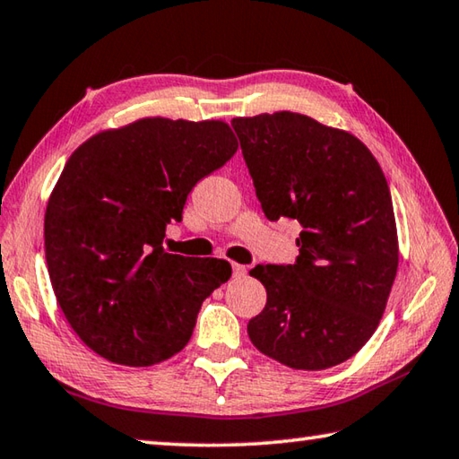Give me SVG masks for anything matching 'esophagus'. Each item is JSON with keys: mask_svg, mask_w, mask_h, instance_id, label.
Returning <instances> with one entry per match:
<instances>
[{"mask_svg": "<svg viewBox=\"0 0 459 459\" xmlns=\"http://www.w3.org/2000/svg\"><path fill=\"white\" fill-rule=\"evenodd\" d=\"M247 275V267L245 265H238V263H232V277H245Z\"/></svg>", "mask_w": 459, "mask_h": 459, "instance_id": "1", "label": "esophagus"}]
</instances>
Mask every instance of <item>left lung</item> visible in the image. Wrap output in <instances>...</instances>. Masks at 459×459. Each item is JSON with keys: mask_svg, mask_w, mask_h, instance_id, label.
I'll return each instance as SVG.
<instances>
[{"mask_svg": "<svg viewBox=\"0 0 459 459\" xmlns=\"http://www.w3.org/2000/svg\"><path fill=\"white\" fill-rule=\"evenodd\" d=\"M230 126L267 219L301 224L295 263L251 269L267 304L248 338L285 367H336L375 333L397 275L386 178L362 142L307 115L263 113Z\"/></svg>", "mask_w": 459, "mask_h": 459, "instance_id": "1", "label": "left lung"}]
</instances>
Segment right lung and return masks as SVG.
Returning <instances> with one entry per match:
<instances>
[{
  "label": "right lung",
  "mask_w": 459,
  "mask_h": 459,
  "mask_svg": "<svg viewBox=\"0 0 459 459\" xmlns=\"http://www.w3.org/2000/svg\"><path fill=\"white\" fill-rule=\"evenodd\" d=\"M237 147L222 121L150 117L71 155L46 208L44 247L62 312L91 351L152 367L188 344L202 301L232 269L168 253L166 227Z\"/></svg>",
  "instance_id": "1"
}]
</instances>
